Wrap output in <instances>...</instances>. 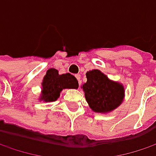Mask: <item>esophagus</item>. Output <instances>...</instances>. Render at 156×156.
<instances>
[{
	"label": "esophagus",
	"instance_id": "obj_1",
	"mask_svg": "<svg viewBox=\"0 0 156 156\" xmlns=\"http://www.w3.org/2000/svg\"><path fill=\"white\" fill-rule=\"evenodd\" d=\"M75 77H76V78L78 80V85H81V81H80V78H81V76H80L79 74H76V75H75Z\"/></svg>",
	"mask_w": 156,
	"mask_h": 156
}]
</instances>
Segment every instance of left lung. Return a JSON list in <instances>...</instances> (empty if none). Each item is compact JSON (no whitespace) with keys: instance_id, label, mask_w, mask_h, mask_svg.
<instances>
[{"instance_id":"8db88e82","label":"left lung","mask_w":156,"mask_h":156,"mask_svg":"<svg viewBox=\"0 0 156 156\" xmlns=\"http://www.w3.org/2000/svg\"><path fill=\"white\" fill-rule=\"evenodd\" d=\"M87 81L82 85L89 106L96 112H109L116 109L123 101L124 86L110 80L98 70L86 72Z\"/></svg>"}]
</instances>
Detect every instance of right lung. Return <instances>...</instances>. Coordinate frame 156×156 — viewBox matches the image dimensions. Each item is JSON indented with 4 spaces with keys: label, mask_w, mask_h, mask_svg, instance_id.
<instances>
[{
    "label": "right lung",
    "mask_w": 156,
    "mask_h": 156,
    "mask_svg": "<svg viewBox=\"0 0 156 156\" xmlns=\"http://www.w3.org/2000/svg\"><path fill=\"white\" fill-rule=\"evenodd\" d=\"M78 87V80L73 75L70 73L59 75L58 70L51 68L47 71L43 80L40 100L44 102L55 101L63 89H77Z\"/></svg>",
    "instance_id": "1"
}]
</instances>
